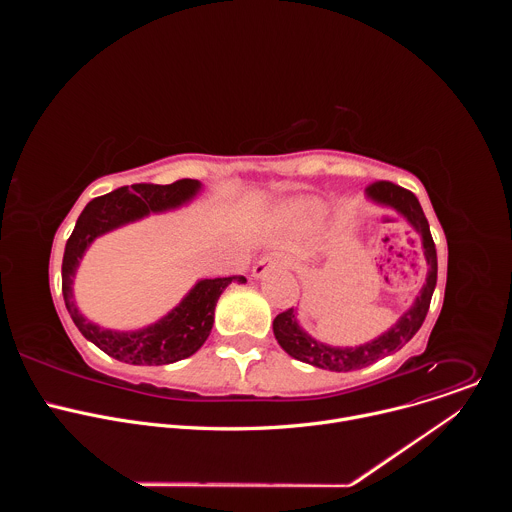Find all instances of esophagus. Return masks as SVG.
Returning <instances> with one entry per match:
<instances>
[{"label":"esophagus","instance_id":"1","mask_svg":"<svg viewBox=\"0 0 512 512\" xmlns=\"http://www.w3.org/2000/svg\"><path fill=\"white\" fill-rule=\"evenodd\" d=\"M289 263L285 261V259H281V257H277V255H265V257H261L255 265H253V277H261V275H265L269 269H275V267H287Z\"/></svg>","mask_w":512,"mask_h":512}]
</instances>
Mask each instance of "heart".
Instances as JSON below:
<instances>
[{
  "mask_svg": "<svg viewBox=\"0 0 512 512\" xmlns=\"http://www.w3.org/2000/svg\"><path fill=\"white\" fill-rule=\"evenodd\" d=\"M320 206L318 202H312V200H304V202H298L294 208H291V214H294L298 221H310V218L314 216H320Z\"/></svg>",
  "mask_w": 512,
  "mask_h": 512,
  "instance_id": "b5f03b06",
  "label": "heart"
}]
</instances>
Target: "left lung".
<instances>
[{"mask_svg": "<svg viewBox=\"0 0 512 512\" xmlns=\"http://www.w3.org/2000/svg\"><path fill=\"white\" fill-rule=\"evenodd\" d=\"M367 196L371 200H375L377 204L395 208L397 212H401L407 218L409 225L421 235L423 255L429 265V271H427V277L419 291V296L415 298L413 306L399 318V322L393 328H389L385 334L375 338L373 342L360 344L354 348L328 346V344L314 340L310 334H306L300 328L294 308L277 314L273 320V334H275L279 346L289 356H294L308 364H314V367H318V369H328V371H336V373L358 371L362 367H369V364L377 362L383 356H389V354L401 350L421 328V324L427 316V310H429L435 283H437L435 243L431 239L429 223H427L417 196L393 182H387V180L371 184L367 188Z\"/></svg>", "mask_w": 512, "mask_h": 512, "instance_id": "obj_1", "label": "left lung"}]
</instances>
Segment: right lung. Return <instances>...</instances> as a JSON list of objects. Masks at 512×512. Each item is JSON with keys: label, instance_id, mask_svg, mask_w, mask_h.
Listing matches in <instances>:
<instances>
[{"label": "right lung", "instance_id": "obj_1", "mask_svg": "<svg viewBox=\"0 0 512 512\" xmlns=\"http://www.w3.org/2000/svg\"><path fill=\"white\" fill-rule=\"evenodd\" d=\"M200 190L198 180L174 184H133L121 186L91 200L81 212L75 231L68 237L62 257V296L66 310L81 334L109 356L129 364H170L192 356L208 338L218 298L231 281H245L243 275L200 279L188 296L162 320L135 332H113L89 322L72 298V279L87 251L101 235L139 221L150 212H164L188 202Z\"/></svg>", "mask_w": 512, "mask_h": 512}]
</instances>
